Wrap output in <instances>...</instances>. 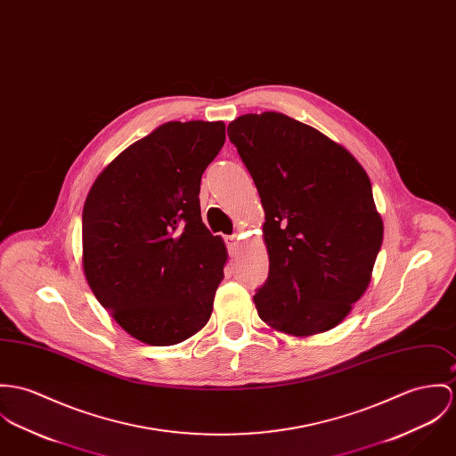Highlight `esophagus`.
Wrapping results in <instances>:
<instances>
[{
  "label": "esophagus",
  "instance_id": "1",
  "mask_svg": "<svg viewBox=\"0 0 456 456\" xmlns=\"http://www.w3.org/2000/svg\"><path fill=\"white\" fill-rule=\"evenodd\" d=\"M237 240H239V237L237 235H230V237H226V244H228V248L230 250H233L235 246H237Z\"/></svg>",
  "mask_w": 456,
  "mask_h": 456
}]
</instances>
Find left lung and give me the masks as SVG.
I'll return each mask as SVG.
<instances>
[{
	"label": "left lung",
	"instance_id": "obj_1",
	"mask_svg": "<svg viewBox=\"0 0 456 456\" xmlns=\"http://www.w3.org/2000/svg\"><path fill=\"white\" fill-rule=\"evenodd\" d=\"M228 137L265 208L261 321L292 336L330 331L368 289L383 240L366 170L317 128L275 111L239 117Z\"/></svg>",
	"mask_w": 456,
	"mask_h": 456
}]
</instances>
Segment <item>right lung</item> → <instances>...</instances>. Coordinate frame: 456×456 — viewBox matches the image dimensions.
Returning a JSON list of instances; mask_svg holds the SVG:
<instances>
[{"instance_id": "obj_1", "label": "right lung", "mask_w": 456, "mask_h": 456, "mask_svg": "<svg viewBox=\"0 0 456 456\" xmlns=\"http://www.w3.org/2000/svg\"><path fill=\"white\" fill-rule=\"evenodd\" d=\"M223 122H167L106 167L83 206V272L135 339L168 346L200 331L228 259L202 223L200 181Z\"/></svg>"}]
</instances>
